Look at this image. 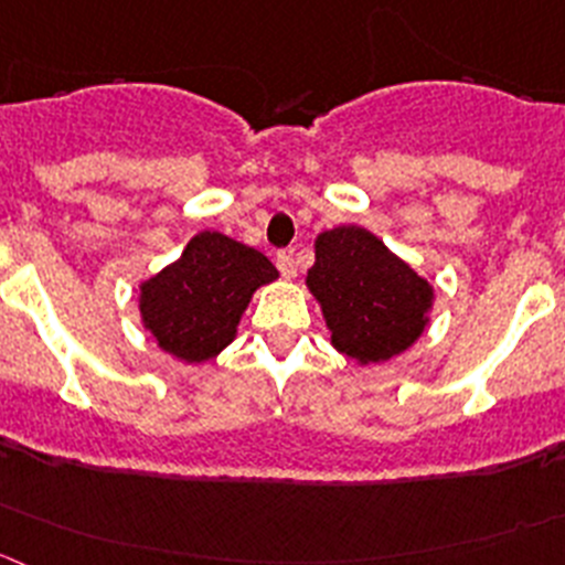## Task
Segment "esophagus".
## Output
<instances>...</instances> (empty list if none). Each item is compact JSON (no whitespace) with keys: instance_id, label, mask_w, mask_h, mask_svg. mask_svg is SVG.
<instances>
[{"instance_id":"obj_1","label":"esophagus","mask_w":565,"mask_h":565,"mask_svg":"<svg viewBox=\"0 0 565 565\" xmlns=\"http://www.w3.org/2000/svg\"><path fill=\"white\" fill-rule=\"evenodd\" d=\"M277 268H279V274H282V277H286V279L297 277V260H294L291 252H279V255H277Z\"/></svg>"}]
</instances>
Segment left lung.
Listing matches in <instances>:
<instances>
[{"instance_id": "left-lung-1", "label": "left lung", "mask_w": 565, "mask_h": 565, "mask_svg": "<svg viewBox=\"0 0 565 565\" xmlns=\"http://www.w3.org/2000/svg\"><path fill=\"white\" fill-rule=\"evenodd\" d=\"M305 286L319 302L332 347L358 366L396 358L429 327L435 288L366 227L319 233Z\"/></svg>"}]
</instances>
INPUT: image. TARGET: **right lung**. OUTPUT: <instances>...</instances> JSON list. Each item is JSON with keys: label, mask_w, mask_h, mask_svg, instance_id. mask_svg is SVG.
Wrapping results in <instances>:
<instances>
[{"label": "right lung", "mask_w": 565, "mask_h": 565, "mask_svg": "<svg viewBox=\"0 0 565 565\" xmlns=\"http://www.w3.org/2000/svg\"><path fill=\"white\" fill-rule=\"evenodd\" d=\"M279 274L263 252L205 230L138 286V313L154 343L182 363H207L238 335L257 288Z\"/></svg>", "instance_id": "obj_1"}]
</instances>
